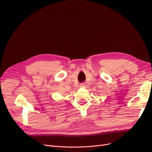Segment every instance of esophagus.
<instances>
[{"label":"esophagus","instance_id":"1","mask_svg":"<svg viewBox=\"0 0 152 152\" xmlns=\"http://www.w3.org/2000/svg\"><path fill=\"white\" fill-rule=\"evenodd\" d=\"M79 86H80L81 87H84L86 86H85V84H84V83H81Z\"/></svg>","mask_w":152,"mask_h":152}]
</instances>
